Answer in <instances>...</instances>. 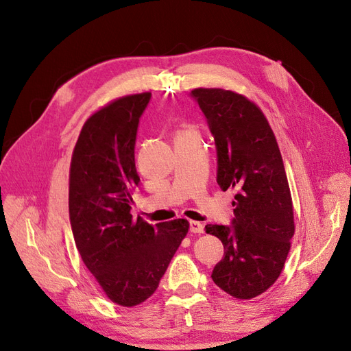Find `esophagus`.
<instances>
[{
	"label": "esophagus",
	"instance_id": "obj_1",
	"mask_svg": "<svg viewBox=\"0 0 351 351\" xmlns=\"http://www.w3.org/2000/svg\"><path fill=\"white\" fill-rule=\"evenodd\" d=\"M190 232H193V234H202V232H204V224H200L199 221H190Z\"/></svg>",
	"mask_w": 351,
	"mask_h": 351
}]
</instances>
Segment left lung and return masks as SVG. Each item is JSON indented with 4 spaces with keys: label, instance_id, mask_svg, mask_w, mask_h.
Here are the masks:
<instances>
[{
    "label": "left lung",
    "instance_id": "left-lung-1",
    "mask_svg": "<svg viewBox=\"0 0 351 351\" xmlns=\"http://www.w3.org/2000/svg\"><path fill=\"white\" fill-rule=\"evenodd\" d=\"M192 97L204 111L217 145L221 190H236L232 226L208 224L224 244L212 280L236 299L249 300L278 280L294 236L289 180L275 134L253 101L219 88H197Z\"/></svg>",
    "mask_w": 351,
    "mask_h": 351
}]
</instances>
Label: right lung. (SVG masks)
Here are the masks:
<instances>
[{"label":"right lung","instance_id":"right-lung-1","mask_svg":"<svg viewBox=\"0 0 351 351\" xmlns=\"http://www.w3.org/2000/svg\"><path fill=\"white\" fill-rule=\"evenodd\" d=\"M151 92L117 98L83 124L69 178V212L83 263L112 303L133 307L155 293L189 231L187 219L147 224L130 214L141 177L134 143Z\"/></svg>","mask_w":351,"mask_h":351}]
</instances>
